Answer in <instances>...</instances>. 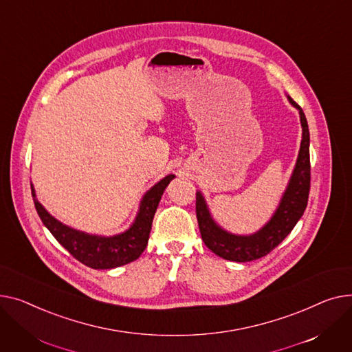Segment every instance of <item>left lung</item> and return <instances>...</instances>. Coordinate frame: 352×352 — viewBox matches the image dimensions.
<instances>
[{"instance_id":"8db88e82","label":"left lung","mask_w":352,"mask_h":352,"mask_svg":"<svg viewBox=\"0 0 352 352\" xmlns=\"http://www.w3.org/2000/svg\"><path fill=\"white\" fill-rule=\"evenodd\" d=\"M287 98L300 113L302 138L294 170L272 219L253 234L230 233L216 223L204 196L201 192H196V216L201 239L204 244L221 258L245 263L267 256L290 234L307 208L309 179H311L308 123L302 109L290 96L287 95Z\"/></svg>"}]
</instances>
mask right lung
Instances as JSON below:
<instances>
[{"label": "right lung", "instance_id": "1", "mask_svg": "<svg viewBox=\"0 0 352 352\" xmlns=\"http://www.w3.org/2000/svg\"><path fill=\"white\" fill-rule=\"evenodd\" d=\"M175 175L164 176L143 195L138 214L128 230L115 236H98L80 232L60 223L36 199L34 186H31L35 209L47 229L58 240V243L82 264L95 270H108L125 265L140 257L146 249L153 216L162 199L164 189L168 188Z\"/></svg>", "mask_w": 352, "mask_h": 352}]
</instances>
